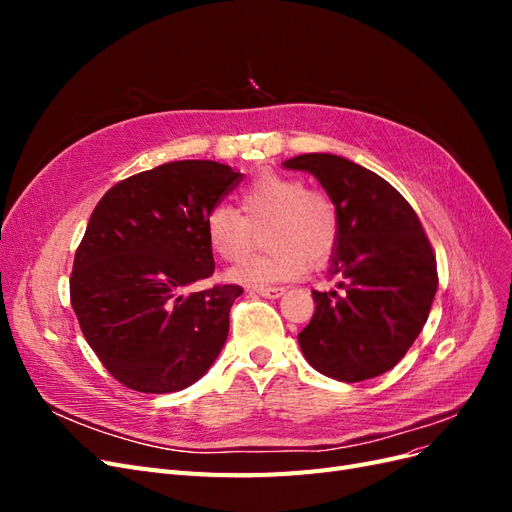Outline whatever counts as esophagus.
<instances>
[{"instance_id": "34e87169", "label": "esophagus", "mask_w": 512, "mask_h": 512, "mask_svg": "<svg viewBox=\"0 0 512 512\" xmlns=\"http://www.w3.org/2000/svg\"><path fill=\"white\" fill-rule=\"evenodd\" d=\"M256 292L260 294V297H267V299H280L286 290H284V288H256Z\"/></svg>"}]
</instances>
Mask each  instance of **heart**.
<instances>
[{
	"label": "heart",
	"mask_w": 512,
	"mask_h": 512,
	"mask_svg": "<svg viewBox=\"0 0 512 512\" xmlns=\"http://www.w3.org/2000/svg\"><path fill=\"white\" fill-rule=\"evenodd\" d=\"M241 215L226 205L213 207L203 222L207 245L222 260H237L252 243V228H262L267 250L241 258L226 277L230 282L265 288L290 282L305 265L327 260L339 237L333 200L305 190L301 179L280 173L258 175L239 196Z\"/></svg>",
	"instance_id": "b5f03b06"
}]
</instances>
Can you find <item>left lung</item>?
Masks as SVG:
<instances>
[{
    "label": "left lung",
    "mask_w": 512,
    "mask_h": 512,
    "mask_svg": "<svg viewBox=\"0 0 512 512\" xmlns=\"http://www.w3.org/2000/svg\"><path fill=\"white\" fill-rule=\"evenodd\" d=\"M284 168L314 175L339 215L329 275L342 292H312L316 312L299 333L301 352L333 380L376 378L404 359L436 297L425 230L389 181L348 158L305 153Z\"/></svg>",
    "instance_id": "1"
}]
</instances>
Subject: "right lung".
I'll return each mask as SVG.
<instances>
[{
    "label": "right lung",
    "instance_id": "right-lung-1",
    "mask_svg": "<svg viewBox=\"0 0 512 512\" xmlns=\"http://www.w3.org/2000/svg\"><path fill=\"white\" fill-rule=\"evenodd\" d=\"M239 181L220 162H168L117 183L91 213L70 299L87 344L128 389L183 391L222 352L243 288H185L213 273L203 222Z\"/></svg>",
    "mask_w": 512,
    "mask_h": 512
}]
</instances>
